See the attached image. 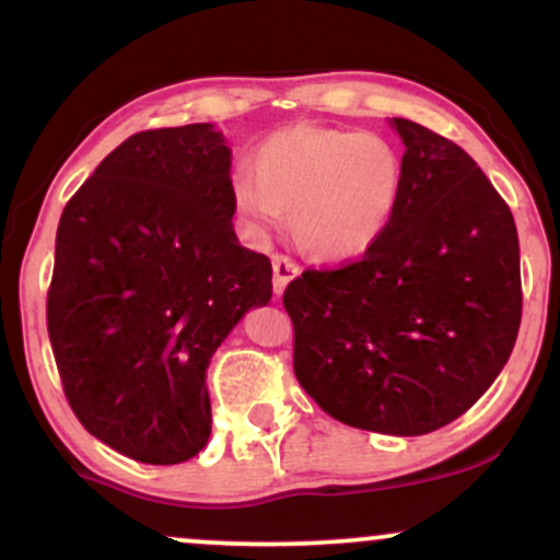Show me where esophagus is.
<instances>
[{
    "mask_svg": "<svg viewBox=\"0 0 560 560\" xmlns=\"http://www.w3.org/2000/svg\"><path fill=\"white\" fill-rule=\"evenodd\" d=\"M271 262H273V292L281 294L287 289L289 281L300 273V266L289 258V255H281V253H276Z\"/></svg>",
    "mask_w": 560,
    "mask_h": 560,
    "instance_id": "esophagus-1",
    "label": "esophagus"
}]
</instances>
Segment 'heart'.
<instances>
[{
    "label": "heart",
    "instance_id": "b5f03b06",
    "mask_svg": "<svg viewBox=\"0 0 560 560\" xmlns=\"http://www.w3.org/2000/svg\"><path fill=\"white\" fill-rule=\"evenodd\" d=\"M402 186V158L387 137L300 124L260 141L253 171H236L229 195L253 240H266L289 213L300 249L320 260H350L382 240Z\"/></svg>",
    "mask_w": 560,
    "mask_h": 560
}]
</instances>
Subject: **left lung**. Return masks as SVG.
<instances>
[{
	"mask_svg": "<svg viewBox=\"0 0 560 560\" xmlns=\"http://www.w3.org/2000/svg\"><path fill=\"white\" fill-rule=\"evenodd\" d=\"M400 208L369 253L284 289L294 376L331 419L429 434L485 395L516 345L522 268L511 208L455 141L392 118Z\"/></svg>",
	"mask_w": 560,
	"mask_h": 560,
	"instance_id": "obj_1",
	"label": "left lung"
}]
</instances>
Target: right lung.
I'll return each instance as SVG.
<instances>
[{"label": "right lung", "mask_w": 560, "mask_h": 560, "mask_svg": "<svg viewBox=\"0 0 560 560\" xmlns=\"http://www.w3.org/2000/svg\"><path fill=\"white\" fill-rule=\"evenodd\" d=\"M231 150L210 124L128 137L68 199L47 329L62 392L89 434L139 464L208 445L205 371L271 260L236 242Z\"/></svg>", "instance_id": "1"}]
</instances>
